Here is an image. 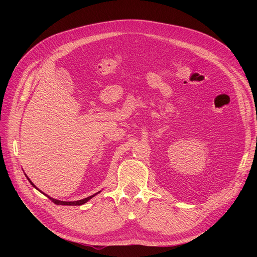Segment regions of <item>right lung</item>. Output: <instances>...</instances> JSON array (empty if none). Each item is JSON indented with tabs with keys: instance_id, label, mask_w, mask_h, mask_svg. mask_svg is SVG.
I'll list each match as a JSON object with an SVG mask.
<instances>
[{
	"instance_id": "1",
	"label": "right lung",
	"mask_w": 257,
	"mask_h": 257,
	"mask_svg": "<svg viewBox=\"0 0 257 257\" xmlns=\"http://www.w3.org/2000/svg\"><path fill=\"white\" fill-rule=\"evenodd\" d=\"M28 178V177H27ZM28 180L30 181V179L28 178ZM30 183L35 187V188H37L31 181H30ZM38 190V188H37ZM39 191V190H38ZM40 192V191H39ZM98 194V193H97ZM97 194H94V195H92V196H89V197H87V198H85V199H82V200H78V201H74V202H65V201H59V200H56V199H53V198H51V197H49L48 196V198L53 202V203H55V204H57V205H82V204H84V203H86V202L89 200V199H91L93 196H96ZM47 196V195H46Z\"/></svg>"
}]
</instances>
